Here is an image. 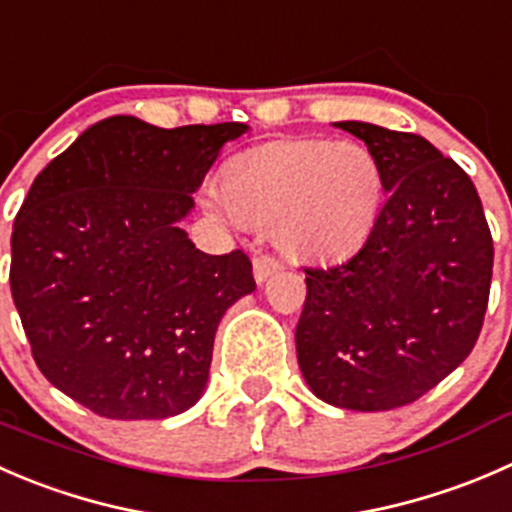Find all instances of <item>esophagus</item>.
<instances>
[{
    "mask_svg": "<svg viewBox=\"0 0 512 512\" xmlns=\"http://www.w3.org/2000/svg\"><path fill=\"white\" fill-rule=\"evenodd\" d=\"M276 271H281V263L276 261L273 256H256L254 258V278L256 283L268 281Z\"/></svg>",
    "mask_w": 512,
    "mask_h": 512,
    "instance_id": "34e87169",
    "label": "esophagus"
}]
</instances>
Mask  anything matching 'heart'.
Listing matches in <instances>:
<instances>
[{"label":"heart","instance_id":"1","mask_svg":"<svg viewBox=\"0 0 512 512\" xmlns=\"http://www.w3.org/2000/svg\"><path fill=\"white\" fill-rule=\"evenodd\" d=\"M204 201L226 219L273 226V239L301 261H341L376 231L386 181L361 144L281 139L254 146L224 166L221 189Z\"/></svg>","mask_w":512,"mask_h":512}]
</instances>
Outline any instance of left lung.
Returning a JSON list of instances; mask_svg holds the SVG:
<instances>
[{
	"instance_id": "1",
	"label": "left lung",
	"mask_w": 512,
	"mask_h": 512,
	"mask_svg": "<svg viewBox=\"0 0 512 512\" xmlns=\"http://www.w3.org/2000/svg\"><path fill=\"white\" fill-rule=\"evenodd\" d=\"M378 159L386 204L348 261L306 268L298 366L313 396L348 411L418 401L473 351L493 239L470 176L418 134L336 121Z\"/></svg>"
}]
</instances>
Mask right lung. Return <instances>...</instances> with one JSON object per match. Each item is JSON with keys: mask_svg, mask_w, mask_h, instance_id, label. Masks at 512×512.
<instances>
[{"mask_svg": "<svg viewBox=\"0 0 512 512\" xmlns=\"http://www.w3.org/2000/svg\"><path fill=\"white\" fill-rule=\"evenodd\" d=\"M239 121L159 129L109 116L34 179L12 231V298L47 381L114 421H159L206 391L224 313L256 281L181 221Z\"/></svg>", "mask_w": 512, "mask_h": 512, "instance_id": "obj_1", "label": "right lung"}]
</instances>
